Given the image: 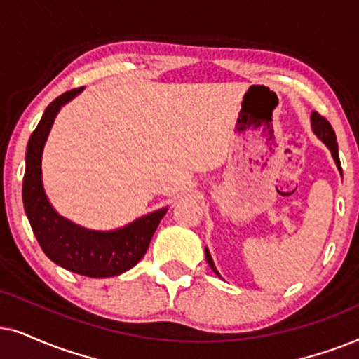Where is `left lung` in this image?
I'll return each instance as SVG.
<instances>
[{
    "mask_svg": "<svg viewBox=\"0 0 359 359\" xmlns=\"http://www.w3.org/2000/svg\"><path fill=\"white\" fill-rule=\"evenodd\" d=\"M310 123H312V131L315 133V136L318 137V140H322V142L325 146L328 147L330 152H332V157L333 161H335V164L338 167V170H340L341 174V164H340V157H338V144H337V136H335V131H333L332 124H330L327 119L323 116H320L317 111H312L310 114ZM205 259H207L208 266L212 267V271L215 274L219 276V272L217 271V267L213 264V259L212 256H210V251L208 248H205Z\"/></svg>",
    "mask_w": 359,
    "mask_h": 359,
    "instance_id": "8db88e82",
    "label": "left lung"
}]
</instances>
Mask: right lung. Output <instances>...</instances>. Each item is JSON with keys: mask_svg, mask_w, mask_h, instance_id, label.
I'll list each match as a JSON object with an SVG mask.
<instances>
[{"mask_svg": "<svg viewBox=\"0 0 359 359\" xmlns=\"http://www.w3.org/2000/svg\"><path fill=\"white\" fill-rule=\"evenodd\" d=\"M82 90H70L55 98L46 108L31 135L26 149L22 202L24 212L46 256L67 271L100 279L123 274L141 261L162 217L167 213V207L109 231L80 226L55 212L42 184V152L60 108L82 93Z\"/></svg>", "mask_w": 359, "mask_h": 359, "instance_id": "right-lung-1", "label": "right lung"}]
</instances>
